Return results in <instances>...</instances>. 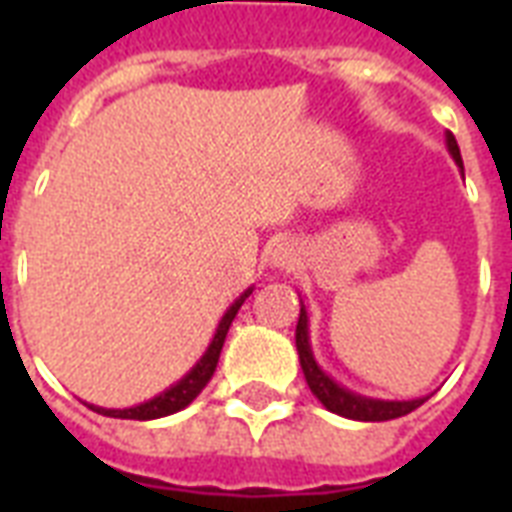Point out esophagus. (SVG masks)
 <instances>
[{
    "label": "esophagus",
    "instance_id": "1",
    "mask_svg": "<svg viewBox=\"0 0 512 512\" xmlns=\"http://www.w3.org/2000/svg\"><path fill=\"white\" fill-rule=\"evenodd\" d=\"M268 260H271L273 268H292L297 260L295 244H289V241H279V244H273Z\"/></svg>",
    "mask_w": 512,
    "mask_h": 512
}]
</instances>
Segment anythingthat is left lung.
<instances>
[{
  "mask_svg": "<svg viewBox=\"0 0 512 512\" xmlns=\"http://www.w3.org/2000/svg\"><path fill=\"white\" fill-rule=\"evenodd\" d=\"M446 146L452 151L454 162L462 167L460 146H457V140H454L452 132L446 135ZM295 340L297 353H300V366H303L305 380H308V388L313 390V396L319 398L329 412L340 414V417H348V420L385 422L396 420V417H404V414L414 412L420 404H425V398H417V401H377V398H364L356 396V393H350V390L340 388L335 380H329L327 374L319 369V364L313 361L311 345H308V316H305V308H300V321H297Z\"/></svg>",
  "mask_w": 512,
  "mask_h": 512,
  "instance_id": "left-lung-1",
  "label": "left lung"
}]
</instances>
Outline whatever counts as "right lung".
Masks as SVG:
<instances>
[{
    "label": "right lung",
    "instance_id": "right-lung-1",
    "mask_svg": "<svg viewBox=\"0 0 512 512\" xmlns=\"http://www.w3.org/2000/svg\"><path fill=\"white\" fill-rule=\"evenodd\" d=\"M249 292H252V289H249ZM249 292H244V295L228 308V313H225L223 321H220V327H217L215 332V340H212V345L207 348V353L201 356L199 364L193 366L191 372L185 374L177 385H172L170 390H164L162 396L151 398L146 404L132 406V409H100V406H90V409H95L98 414H106V417H116V420H159V417H167V414H175L180 412V409H185V406L191 404L193 398L204 390V385L212 380L217 358H220V350H223L225 335H228V327H231V321L236 319V313H239L241 303L247 300Z\"/></svg>",
    "mask_w": 512,
    "mask_h": 512
}]
</instances>
